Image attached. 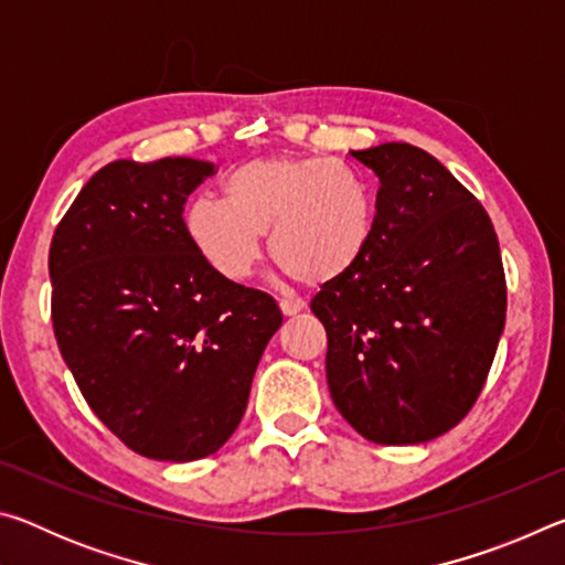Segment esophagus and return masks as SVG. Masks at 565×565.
<instances>
[{
    "instance_id": "obj_1",
    "label": "esophagus",
    "mask_w": 565,
    "mask_h": 565,
    "mask_svg": "<svg viewBox=\"0 0 565 565\" xmlns=\"http://www.w3.org/2000/svg\"><path fill=\"white\" fill-rule=\"evenodd\" d=\"M279 309L284 317H299V313L303 311V303L301 301H279Z\"/></svg>"
}]
</instances>
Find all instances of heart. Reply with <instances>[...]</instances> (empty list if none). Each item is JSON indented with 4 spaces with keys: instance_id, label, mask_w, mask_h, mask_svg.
Listing matches in <instances>:
<instances>
[{
    "instance_id": "obj_1",
    "label": "heart",
    "mask_w": 565,
    "mask_h": 565,
    "mask_svg": "<svg viewBox=\"0 0 565 565\" xmlns=\"http://www.w3.org/2000/svg\"><path fill=\"white\" fill-rule=\"evenodd\" d=\"M184 232L226 281H244L264 254V234L281 269L333 284L366 259L376 236L374 189L343 161L262 157L226 177V199L186 204Z\"/></svg>"
}]
</instances>
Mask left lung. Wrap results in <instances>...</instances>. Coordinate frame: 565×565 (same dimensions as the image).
I'll return each instance as SVG.
<instances>
[{"label":"left lung","mask_w":565,"mask_h":565,"mask_svg":"<svg viewBox=\"0 0 565 565\" xmlns=\"http://www.w3.org/2000/svg\"><path fill=\"white\" fill-rule=\"evenodd\" d=\"M379 179L376 236L313 296L339 414L374 444L444 436L473 406L505 323L501 248L486 209L411 145L351 151Z\"/></svg>","instance_id":"1"}]
</instances>
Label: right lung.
I'll list each match as a JSON object with an SVG mask.
<instances>
[{"label":"right lung","instance_id":"add662e5","mask_svg":"<svg viewBox=\"0 0 565 565\" xmlns=\"http://www.w3.org/2000/svg\"><path fill=\"white\" fill-rule=\"evenodd\" d=\"M212 161L119 159L94 174L50 248L52 321L102 424L157 461L216 454L281 327L269 294L226 281L184 232Z\"/></svg>","mask_w":565,"mask_h":565}]
</instances>
